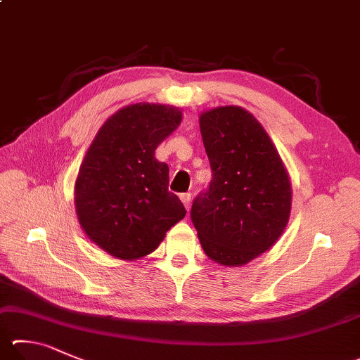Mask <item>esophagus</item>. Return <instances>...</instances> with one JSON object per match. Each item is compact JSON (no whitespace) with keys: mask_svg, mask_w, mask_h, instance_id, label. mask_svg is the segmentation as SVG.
Instances as JSON below:
<instances>
[{"mask_svg":"<svg viewBox=\"0 0 360 360\" xmlns=\"http://www.w3.org/2000/svg\"><path fill=\"white\" fill-rule=\"evenodd\" d=\"M179 198L182 201V205H184V207L188 211V207H191V201H192V195L191 193H182Z\"/></svg>","mask_w":360,"mask_h":360,"instance_id":"1","label":"esophagus"}]
</instances>
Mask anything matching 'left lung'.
<instances>
[{
	"label": "left lung",
	"mask_w": 360,
	"mask_h": 360,
	"mask_svg": "<svg viewBox=\"0 0 360 360\" xmlns=\"http://www.w3.org/2000/svg\"><path fill=\"white\" fill-rule=\"evenodd\" d=\"M200 132L212 181L193 201L191 217L207 258L244 266L269 250L288 225V169L264 127L243 107L206 110Z\"/></svg>",
	"instance_id": "left-lung-1"
}]
</instances>
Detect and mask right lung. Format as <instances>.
<instances>
[{
	"label": "right lung",
	"mask_w": 360,
	"mask_h": 360,
	"mask_svg": "<svg viewBox=\"0 0 360 360\" xmlns=\"http://www.w3.org/2000/svg\"><path fill=\"white\" fill-rule=\"evenodd\" d=\"M182 121V110L132 103L102 124L78 169L74 202L84 234L124 261L153 253L186 209L168 192V165L154 158Z\"/></svg>",
	"instance_id": "1"
}]
</instances>
